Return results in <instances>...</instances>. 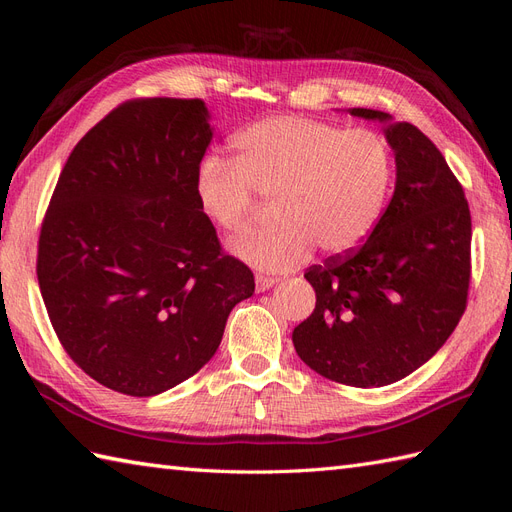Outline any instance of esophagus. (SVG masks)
Wrapping results in <instances>:
<instances>
[{"mask_svg": "<svg viewBox=\"0 0 512 512\" xmlns=\"http://www.w3.org/2000/svg\"><path fill=\"white\" fill-rule=\"evenodd\" d=\"M277 284V277H269V275H256V290L258 292H265L271 286Z\"/></svg>", "mask_w": 512, "mask_h": 512, "instance_id": "34e87169", "label": "esophagus"}]
</instances>
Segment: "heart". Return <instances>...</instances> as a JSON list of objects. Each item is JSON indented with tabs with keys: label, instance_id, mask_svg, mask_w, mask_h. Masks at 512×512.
<instances>
[{
	"label": "heart",
	"instance_id": "1",
	"mask_svg": "<svg viewBox=\"0 0 512 512\" xmlns=\"http://www.w3.org/2000/svg\"><path fill=\"white\" fill-rule=\"evenodd\" d=\"M235 158H207L194 179L203 218L228 239L247 235L260 200H275V226L235 252L262 273H286L324 254H346L376 226L393 181L384 138L367 128L275 115L235 136Z\"/></svg>",
	"mask_w": 512,
	"mask_h": 512
}]
</instances>
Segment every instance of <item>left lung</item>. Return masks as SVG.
Here are the masks:
<instances>
[{"mask_svg": "<svg viewBox=\"0 0 512 512\" xmlns=\"http://www.w3.org/2000/svg\"><path fill=\"white\" fill-rule=\"evenodd\" d=\"M384 123L397 181L369 239L305 271L316 309L292 331L301 361L339 384L371 389L412 374L436 354L468 303L472 218L440 149L408 121Z\"/></svg>", "mask_w": 512, "mask_h": 512, "instance_id": "1", "label": "left lung"}]
</instances>
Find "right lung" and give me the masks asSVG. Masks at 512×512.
<instances>
[{
    "label": "right lung",
    "instance_id": "obj_1",
    "mask_svg": "<svg viewBox=\"0 0 512 512\" xmlns=\"http://www.w3.org/2000/svg\"><path fill=\"white\" fill-rule=\"evenodd\" d=\"M198 98H138L61 170L38 239L46 314L87 376L132 397L173 389L218 350L254 273L222 250L194 196L211 143Z\"/></svg>",
    "mask_w": 512,
    "mask_h": 512
}]
</instances>
